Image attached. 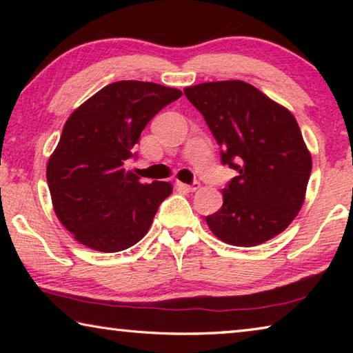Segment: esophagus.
<instances>
[{"label": "esophagus", "mask_w": 353, "mask_h": 353, "mask_svg": "<svg viewBox=\"0 0 353 353\" xmlns=\"http://www.w3.org/2000/svg\"><path fill=\"white\" fill-rule=\"evenodd\" d=\"M177 185H179V187H181L182 190L188 191V193H193V191H196V190H198V188L201 187V183H199V182H193L191 185H188V183H182V182H177Z\"/></svg>", "instance_id": "1"}]
</instances>
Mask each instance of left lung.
Wrapping results in <instances>:
<instances>
[{
    "label": "left lung",
    "mask_w": 353,
    "mask_h": 353,
    "mask_svg": "<svg viewBox=\"0 0 353 353\" xmlns=\"http://www.w3.org/2000/svg\"><path fill=\"white\" fill-rule=\"evenodd\" d=\"M221 146V162L238 176L223 188V207L205 218L219 240L250 248L271 240L305 199L312 155L292 113L243 81L187 87Z\"/></svg>",
    "instance_id": "obj_1"
}]
</instances>
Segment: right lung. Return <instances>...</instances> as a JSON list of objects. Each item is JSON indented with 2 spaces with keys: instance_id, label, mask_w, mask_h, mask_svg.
<instances>
[{
  "instance_id": "obj_1",
  "label": "right lung",
  "mask_w": 353,
  "mask_h": 353,
  "mask_svg": "<svg viewBox=\"0 0 353 353\" xmlns=\"http://www.w3.org/2000/svg\"><path fill=\"white\" fill-rule=\"evenodd\" d=\"M181 97L154 82L118 81L67 119L46 179L59 221L83 246L119 252L148 234L172 187L140 182L128 163L146 124Z\"/></svg>"
}]
</instances>
